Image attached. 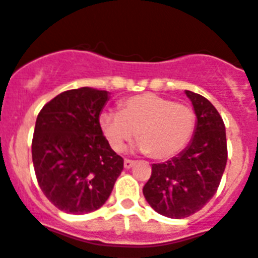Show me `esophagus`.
<instances>
[{"label":"esophagus","mask_w":258,"mask_h":258,"mask_svg":"<svg viewBox=\"0 0 258 258\" xmlns=\"http://www.w3.org/2000/svg\"><path fill=\"white\" fill-rule=\"evenodd\" d=\"M134 165V161H132V159H125L124 161V167L125 169H131V167H133Z\"/></svg>","instance_id":"obj_1"}]
</instances>
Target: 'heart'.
I'll return each instance as SVG.
<instances>
[{"mask_svg": "<svg viewBox=\"0 0 258 258\" xmlns=\"http://www.w3.org/2000/svg\"><path fill=\"white\" fill-rule=\"evenodd\" d=\"M121 112H104L99 122L114 152L138 140V149L157 161L174 158L192 140L197 114L191 106L152 92L132 96L120 104Z\"/></svg>", "mask_w": 258, "mask_h": 258, "instance_id": "heart-1", "label": "heart"}]
</instances>
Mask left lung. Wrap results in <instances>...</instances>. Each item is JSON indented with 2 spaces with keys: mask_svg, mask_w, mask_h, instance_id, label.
I'll return each instance as SVG.
<instances>
[{
  "mask_svg": "<svg viewBox=\"0 0 258 258\" xmlns=\"http://www.w3.org/2000/svg\"><path fill=\"white\" fill-rule=\"evenodd\" d=\"M186 95L198 118L194 138L178 157L153 163L142 190L153 210L171 219L187 218L210 202L228 158L225 126L216 108L199 93Z\"/></svg>",
  "mask_w": 258,
  "mask_h": 258,
  "instance_id": "obj_1",
  "label": "left lung"
}]
</instances>
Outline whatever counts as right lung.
Wrapping results in <instances>:
<instances>
[{
    "instance_id": "right-lung-1",
    "label": "right lung",
    "mask_w": 258,
    "mask_h": 258,
    "mask_svg": "<svg viewBox=\"0 0 258 258\" xmlns=\"http://www.w3.org/2000/svg\"><path fill=\"white\" fill-rule=\"evenodd\" d=\"M106 91L83 87L61 92L40 109L31 154L38 184L55 207L82 215L99 210L124 169L99 117Z\"/></svg>"
}]
</instances>
